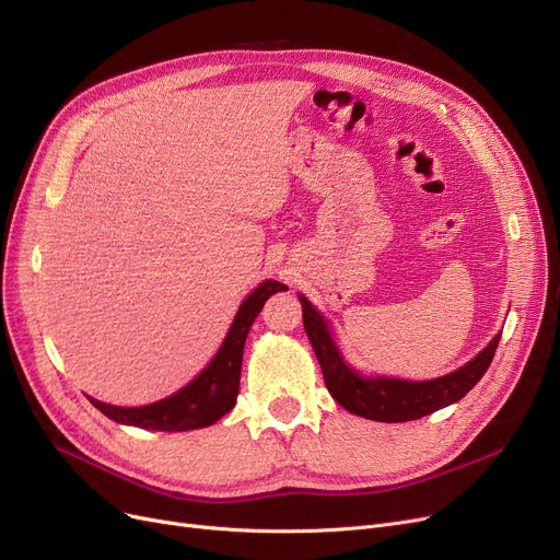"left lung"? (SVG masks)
<instances>
[{"label":"left lung","instance_id":"left-lung-1","mask_svg":"<svg viewBox=\"0 0 560 560\" xmlns=\"http://www.w3.org/2000/svg\"><path fill=\"white\" fill-rule=\"evenodd\" d=\"M300 302L304 329L319 361L322 374H325V384L331 397L342 408H347L349 413L376 422L420 420L463 399L490 368L499 338H502V334H497L472 361L452 374L431 381L363 376L345 363L338 345L331 338L327 319L317 313V308L304 295H300Z\"/></svg>","mask_w":560,"mask_h":560}]
</instances>
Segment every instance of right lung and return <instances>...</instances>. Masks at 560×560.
<instances>
[{"label":"right lung","instance_id":"1","mask_svg":"<svg viewBox=\"0 0 560 560\" xmlns=\"http://www.w3.org/2000/svg\"><path fill=\"white\" fill-rule=\"evenodd\" d=\"M288 290L279 281H262L252 295L241 304L235 313L231 329L218 349L215 359L203 368L186 388L174 393L161 401L147 404V406H110L100 399H91L95 408L120 424H131L138 429H152V431H192L201 427L215 424L222 416H226L235 404L241 388V368H243V349L247 334L254 325L256 315L260 313L262 304L270 300L275 292Z\"/></svg>","mask_w":560,"mask_h":560}]
</instances>
